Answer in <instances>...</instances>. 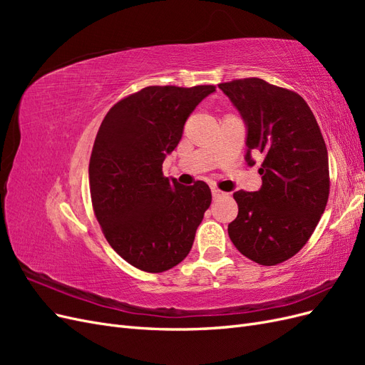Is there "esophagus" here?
Segmentation results:
<instances>
[{"label":"esophagus","instance_id":"esophagus-1","mask_svg":"<svg viewBox=\"0 0 365 365\" xmlns=\"http://www.w3.org/2000/svg\"><path fill=\"white\" fill-rule=\"evenodd\" d=\"M212 195H213V200H217V197L224 196L225 193H224V192H220V190H217V189H212Z\"/></svg>","mask_w":365,"mask_h":365}]
</instances>
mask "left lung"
<instances>
[{"instance_id":"left-lung-1","label":"left lung","mask_w":365,"mask_h":365,"mask_svg":"<svg viewBox=\"0 0 365 365\" xmlns=\"http://www.w3.org/2000/svg\"><path fill=\"white\" fill-rule=\"evenodd\" d=\"M247 128L245 161L263 153L257 192H235V247L264 267L282 263L312 236L329 197L326 143L304 98L257 77L219 83Z\"/></svg>"}]
</instances>
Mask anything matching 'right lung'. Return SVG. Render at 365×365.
I'll list each match as a JSON object with an SVG mask.
<instances>
[{"label":"right lung","instance_id":"right-lung-1","mask_svg":"<svg viewBox=\"0 0 365 365\" xmlns=\"http://www.w3.org/2000/svg\"><path fill=\"white\" fill-rule=\"evenodd\" d=\"M213 85L146 86L115 103L96 135L90 189L108 244L132 267L163 272L190 252L212 204L204 181L181 185L163 175L184 123Z\"/></svg>","mask_w":365,"mask_h":365}]
</instances>
